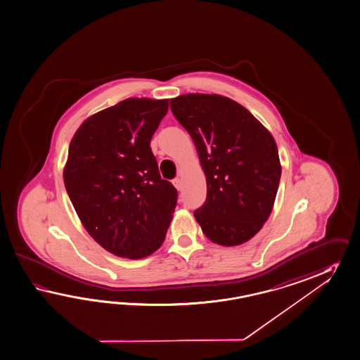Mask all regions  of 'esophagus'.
<instances>
[{
    "mask_svg": "<svg viewBox=\"0 0 360 360\" xmlns=\"http://www.w3.org/2000/svg\"><path fill=\"white\" fill-rule=\"evenodd\" d=\"M172 184H174L177 191H181V180L179 177L175 179V180H172Z\"/></svg>",
    "mask_w": 360,
    "mask_h": 360,
    "instance_id": "esophagus-1",
    "label": "esophagus"
}]
</instances>
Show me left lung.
<instances>
[{
    "label": "left lung",
    "mask_w": 360,
    "mask_h": 360,
    "mask_svg": "<svg viewBox=\"0 0 360 360\" xmlns=\"http://www.w3.org/2000/svg\"><path fill=\"white\" fill-rule=\"evenodd\" d=\"M169 105L206 176L207 198L195 221L215 244L247 243L267 221L281 180L271 133L241 104L217 94H184Z\"/></svg>",
    "instance_id": "obj_1"
}]
</instances>
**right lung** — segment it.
Masks as SVG:
<instances>
[{
    "instance_id": "1",
    "label": "right lung",
    "mask_w": 360,
    "mask_h": 360,
    "mask_svg": "<svg viewBox=\"0 0 360 360\" xmlns=\"http://www.w3.org/2000/svg\"><path fill=\"white\" fill-rule=\"evenodd\" d=\"M168 99L129 98L83 121L70 141L64 183L83 227L119 257L160 248L177 192L159 174L150 141Z\"/></svg>"
}]
</instances>
